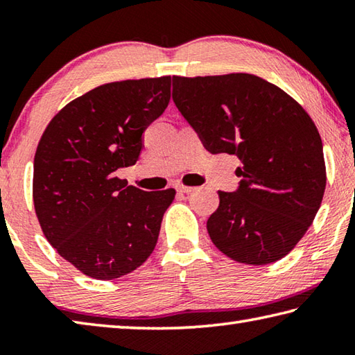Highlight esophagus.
<instances>
[{
  "label": "esophagus",
  "mask_w": 355,
  "mask_h": 355,
  "mask_svg": "<svg viewBox=\"0 0 355 355\" xmlns=\"http://www.w3.org/2000/svg\"><path fill=\"white\" fill-rule=\"evenodd\" d=\"M175 188H177V191H178V192H182V194H189V192L194 191V188H192V186L183 184V183H177Z\"/></svg>",
  "instance_id": "esophagus-1"
}]
</instances>
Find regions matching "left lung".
I'll return each instance as SVG.
<instances>
[{
    "mask_svg": "<svg viewBox=\"0 0 355 355\" xmlns=\"http://www.w3.org/2000/svg\"><path fill=\"white\" fill-rule=\"evenodd\" d=\"M172 98L211 153L236 155L241 183L219 191L207 230L238 263L269 264L294 249L326 189L321 136L280 87L249 73L172 76Z\"/></svg>",
    "mask_w": 355,
    "mask_h": 355,
    "instance_id": "8db88e82",
    "label": "left lung"
}]
</instances>
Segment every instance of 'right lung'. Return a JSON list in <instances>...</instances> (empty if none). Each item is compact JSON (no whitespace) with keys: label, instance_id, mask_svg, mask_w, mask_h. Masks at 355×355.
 <instances>
[{"label":"right lung","instance_id":"1","mask_svg":"<svg viewBox=\"0 0 355 355\" xmlns=\"http://www.w3.org/2000/svg\"><path fill=\"white\" fill-rule=\"evenodd\" d=\"M171 76L101 84L50 120L34 156L33 199L45 238L83 274L112 280L152 254L175 189L146 192L116 175L169 105Z\"/></svg>","mask_w":355,"mask_h":355}]
</instances>
